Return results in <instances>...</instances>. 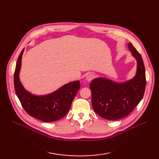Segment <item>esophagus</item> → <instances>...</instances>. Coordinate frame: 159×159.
<instances>
[{
    "label": "esophagus",
    "mask_w": 159,
    "mask_h": 159,
    "mask_svg": "<svg viewBox=\"0 0 159 159\" xmlns=\"http://www.w3.org/2000/svg\"><path fill=\"white\" fill-rule=\"evenodd\" d=\"M95 78V75L93 73H89L86 75V80L89 82Z\"/></svg>",
    "instance_id": "obj_1"
}]
</instances>
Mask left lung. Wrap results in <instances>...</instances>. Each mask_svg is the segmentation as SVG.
<instances>
[{
    "mask_svg": "<svg viewBox=\"0 0 159 159\" xmlns=\"http://www.w3.org/2000/svg\"><path fill=\"white\" fill-rule=\"evenodd\" d=\"M128 46L137 61V71L134 78L124 83L98 78L89 84L95 112L107 120H116L128 115L144 94L146 80L143 58L132 44Z\"/></svg>",
    "mask_w": 159,
    "mask_h": 159,
    "instance_id": "8db88e82",
    "label": "left lung"
}]
</instances>
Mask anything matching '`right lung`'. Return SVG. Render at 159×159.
Instances as JSON below:
<instances>
[{"instance_id": "obj_1", "label": "right lung", "mask_w": 159, "mask_h": 159, "mask_svg": "<svg viewBox=\"0 0 159 159\" xmlns=\"http://www.w3.org/2000/svg\"><path fill=\"white\" fill-rule=\"evenodd\" d=\"M23 49L16 62L14 73V87L20 104L30 116L45 122L59 120L68 113L80 89L79 81L66 84L55 92L45 96H35L24 89L19 80Z\"/></svg>"}]
</instances>
